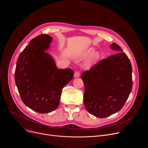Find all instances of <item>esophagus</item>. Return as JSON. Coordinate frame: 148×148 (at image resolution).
Instances as JSON below:
<instances>
[{"mask_svg":"<svg viewBox=\"0 0 148 148\" xmlns=\"http://www.w3.org/2000/svg\"><path fill=\"white\" fill-rule=\"evenodd\" d=\"M79 75H80V73L78 71H77L74 73V77L77 78V77H79Z\"/></svg>","mask_w":148,"mask_h":148,"instance_id":"obj_1","label":"esophagus"}]
</instances>
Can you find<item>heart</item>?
<instances>
[{
    "instance_id": "b5f03b06",
    "label": "heart",
    "mask_w": 148,
    "mask_h": 148,
    "mask_svg": "<svg viewBox=\"0 0 148 148\" xmlns=\"http://www.w3.org/2000/svg\"><path fill=\"white\" fill-rule=\"evenodd\" d=\"M91 52V51L85 52L84 53H83L82 57H84L87 56ZM99 58H100V54H99V52H98V51L93 52L92 53H91L90 55V56L87 58V59L85 61V63H84V66H85L86 68H87V69L91 68L92 67H93L94 66H95L97 64Z\"/></svg>"
}]
</instances>
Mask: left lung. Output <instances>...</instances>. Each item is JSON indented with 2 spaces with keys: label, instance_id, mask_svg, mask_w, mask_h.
<instances>
[{
  "label": "left lung",
  "instance_id": "1",
  "mask_svg": "<svg viewBox=\"0 0 148 148\" xmlns=\"http://www.w3.org/2000/svg\"><path fill=\"white\" fill-rule=\"evenodd\" d=\"M110 47L119 53L102 59L81 75L85 87V107L101 118L121 110L132 88L130 59L117 44L112 43Z\"/></svg>",
  "mask_w": 148,
  "mask_h": 148
}]
</instances>
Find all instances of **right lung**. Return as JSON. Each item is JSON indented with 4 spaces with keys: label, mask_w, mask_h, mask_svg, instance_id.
<instances>
[{
    "label": "right lung",
    "mask_w": 148,
    "mask_h": 148,
    "mask_svg": "<svg viewBox=\"0 0 148 148\" xmlns=\"http://www.w3.org/2000/svg\"><path fill=\"white\" fill-rule=\"evenodd\" d=\"M52 40L46 34L32 39L19 55L14 73L22 101L40 114L58 107L62 90L74 75L70 69H57L52 57L45 52Z\"/></svg>",
    "instance_id": "add662e5"
}]
</instances>
